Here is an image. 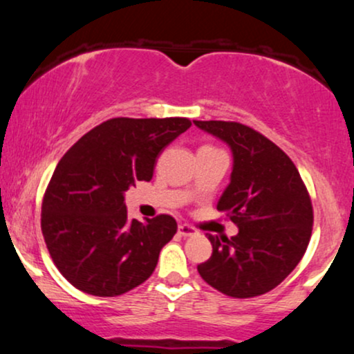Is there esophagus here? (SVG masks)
Listing matches in <instances>:
<instances>
[{
  "instance_id": "34e87169",
  "label": "esophagus",
  "mask_w": 354,
  "mask_h": 354,
  "mask_svg": "<svg viewBox=\"0 0 354 354\" xmlns=\"http://www.w3.org/2000/svg\"><path fill=\"white\" fill-rule=\"evenodd\" d=\"M178 233H180L181 236L188 238V236H194V234H196V230L189 225H180L178 226Z\"/></svg>"
}]
</instances>
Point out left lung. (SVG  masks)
<instances>
[{
  "instance_id": "obj_1",
  "label": "left lung",
  "mask_w": 354,
  "mask_h": 354,
  "mask_svg": "<svg viewBox=\"0 0 354 354\" xmlns=\"http://www.w3.org/2000/svg\"><path fill=\"white\" fill-rule=\"evenodd\" d=\"M233 153L230 185L218 201L238 226L233 238L213 236V254L198 265L209 286L253 298L278 286L301 261L311 238L313 206L293 161L273 141L234 121H193Z\"/></svg>"
}]
</instances>
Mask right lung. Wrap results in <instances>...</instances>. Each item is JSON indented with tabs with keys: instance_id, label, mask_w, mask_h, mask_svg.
Segmentation results:
<instances>
[{
	"instance_id": "right-lung-1",
	"label": "right lung",
	"mask_w": 354,
	"mask_h": 354,
	"mask_svg": "<svg viewBox=\"0 0 354 354\" xmlns=\"http://www.w3.org/2000/svg\"><path fill=\"white\" fill-rule=\"evenodd\" d=\"M188 118H113L59 160L43 198L41 231L59 273L80 291L120 296L145 283L178 225L169 214L128 219L124 191L149 181L156 158Z\"/></svg>"
}]
</instances>
